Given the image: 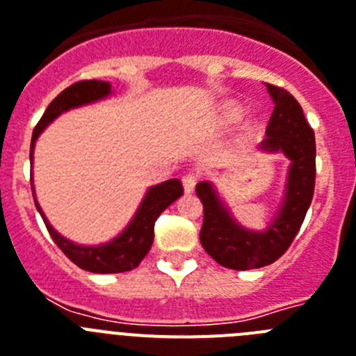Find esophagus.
Segmentation results:
<instances>
[{
	"label": "esophagus",
	"mask_w": 356,
	"mask_h": 356,
	"mask_svg": "<svg viewBox=\"0 0 356 356\" xmlns=\"http://www.w3.org/2000/svg\"><path fill=\"white\" fill-rule=\"evenodd\" d=\"M197 184V175L195 174H186L182 177V186H184V191L186 193H193Z\"/></svg>",
	"instance_id": "34e87169"
}]
</instances>
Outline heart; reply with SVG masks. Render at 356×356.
<instances>
[{
    "label": "heart",
    "instance_id": "b5f03b06",
    "mask_svg": "<svg viewBox=\"0 0 356 356\" xmlns=\"http://www.w3.org/2000/svg\"><path fill=\"white\" fill-rule=\"evenodd\" d=\"M240 114H242V109H240L236 104H225L224 107H222V118H224L225 122H233V120H236Z\"/></svg>",
    "mask_w": 356,
    "mask_h": 356
}]
</instances>
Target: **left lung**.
I'll list each match as a JSON object with an SVG mask.
<instances>
[{
	"label": "left lung",
	"instance_id": "8db88e82",
	"mask_svg": "<svg viewBox=\"0 0 356 356\" xmlns=\"http://www.w3.org/2000/svg\"><path fill=\"white\" fill-rule=\"evenodd\" d=\"M274 102L267 138L259 150L283 154L290 161L283 197L276 213L261 231L247 229L236 220L211 181L197 184V195L204 206L200 243L216 264L233 270H251L274 264L298 234L315 186V136L301 105L285 89L267 84Z\"/></svg>",
	"mask_w": 356,
	"mask_h": 356
}]
</instances>
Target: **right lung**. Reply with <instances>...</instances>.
<instances>
[{
	"instance_id": "right-lung-1",
	"label": "right lung",
	"mask_w": 356,
	"mask_h": 356,
	"mask_svg": "<svg viewBox=\"0 0 356 356\" xmlns=\"http://www.w3.org/2000/svg\"><path fill=\"white\" fill-rule=\"evenodd\" d=\"M111 95H113V86L109 82H104V80H84V82H76V84L64 89L48 105L42 118L39 120L37 127L33 129L32 145H30V165L33 166L35 141L39 140V136L42 134V131L49 123L57 120L60 114L67 113V111L84 107V105L89 104H97V102L105 100ZM32 193L33 200H35V208L37 211L41 213L46 229L51 234L58 249L73 264L88 272H95V274H118V272H127L138 267L141 264V259L150 251L154 242V224H156L157 216L182 195V184L179 179H168V181L161 182V184L148 188L143 200L138 206L134 216L127 224L125 229L109 242L98 243V245H82V243H76L70 238L63 236L54 225L49 224L44 211L37 202L33 182Z\"/></svg>"
}]
</instances>
